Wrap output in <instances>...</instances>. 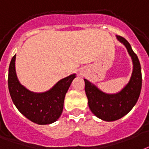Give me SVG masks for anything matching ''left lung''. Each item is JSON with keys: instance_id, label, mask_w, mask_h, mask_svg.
Here are the masks:
<instances>
[{"instance_id": "1", "label": "left lung", "mask_w": 149, "mask_h": 149, "mask_svg": "<svg viewBox=\"0 0 149 149\" xmlns=\"http://www.w3.org/2000/svg\"><path fill=\"white\" fill-rule=\"evenodd\" d=\"M116 38L126 47L133 62V72L127 84L118 93L107 94L84 79L89 108L97 118L106 122L116 121L127 114L137 102L141 90L142 76L139 59L125 38L118 35Z\"/></svg>"}]
</instances>
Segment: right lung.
<instances>
[{
	"instance_id": "1",
	"label": "right lung",
	"mask_w": 149,
	"mask_h": 149,
	"mask_svg": "<svg viewBox=\"0 0 149 149\" xmlns=\"http://www.w3.org/2000/svg\"><path fill=\"white\" fill-rule=\"evenodd\" d=\"M16 55L11 60L8 84L10 95L16 108L30 121L38 125H48L60 118L65 96L76 74L58 81L52 88L45 92H33L19 83L15 67Z\"/></svg>"
}]
</instances>
